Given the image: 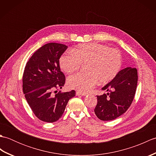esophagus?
I'll use <instances>...</instances> for the list:
<instances>
[{"label":"esophagus","mask_w":156,"mask_h":156,"mask_svg":"<svg viewBox=\"0 0 156 156\" xmlns=\"http://www.w3.org/2000/svg\"><path fill=\"white\" fill-rule=\"evenodd\" d=\"M76 94L77 96H86L87 94V93H84V92H79L77 91L76 92Z\"/></svg>","instance_id":"obj_1"}]
</instances>
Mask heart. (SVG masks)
<instances>
[{"mask_svg": "<svg viewBox=\"0 0 156 156\" xmlns=\"http://www.w3.org/2000/svg\"><path fill=\"white\" fill-rule=\"evenodd\" d=\"M87 62V72H78L69 76V87L87 92L99 82L107 83L118 74L121 68V55L118 50L107 45L90 43L78 45L74 51L66 52L59 58V65L65 72L70 74Z\"/></svg>", "mask_w": 156, "mask_h": 156, "instance_id": "b5f03b06", "label": "heart"}]
</instances>
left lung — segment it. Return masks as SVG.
I'll return each instance as SVG.
<instances>
[{
  "label": "left lung",
  "instance_id": "left-lung-1",
  "mask_svg": "<svg viewBox=\"0 0 156 156\" xmlns=\"http://www.w3.org/2000/svg\"><path fill=\"white\" fill-rule=\"evenodd\" d=\"M137 79L136 68L127 67L119 71L102 88L107 93L97 96L98 102L94 108L97 117L102 121H111L125 113L133 102Z\"/></svg>",
  "mask_w": 156,
  "mask_h": 156
}]
</instances>
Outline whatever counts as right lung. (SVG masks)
I'll list each match as a JSON object with an SVG mask.
<instances>
[{
  "instance_id": "obj_1",
  "label": "right lung",
  "mask_w": 156,
  "mask_h": 156,
  "mask_svg": "<svg viewBox=\"0 0 156 156\" xmlns=\"http://www.w3.org/2000/svg\"><path fill=\"white\" fill-rule=\"evenodd\" d=\"M66 45L49 43L36 51L25 66L23 76V90L29 107L39 119L53 122L60 118L75 90L54 96L51 92L65 84V76L60 70L61 55L67 49Z\"/></svg>"
}]
</instances>
